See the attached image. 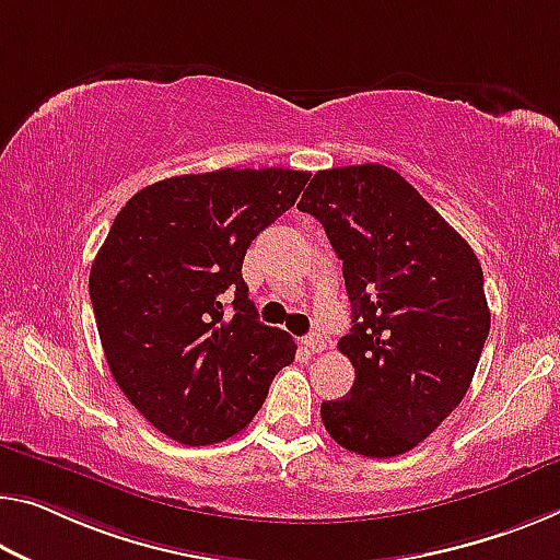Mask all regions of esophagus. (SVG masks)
Instances as JSON below:
<instances>
[{"instance_id": "esophagus-1", "label": "esophagus", "mask_w": 560, "mask_h": 560, "mask_svg": "<svg viewBox=\"0 0 560 560\" xmlns=\"http://www.w3.org/2000/svg\"><path fill=\"white\" fill-rule=\"evenodd\" d=\"M303 346H305L310 352H323L325 346H328V342H325V338H323L320 332H310L307 338L303 340Z\"/></svg>"}]
</instances>
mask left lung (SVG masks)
<instances>
[{"label":"left lung","instance_id":"obj_1","mask_svg":"<svg viewBox=\"0 0 560 560\" xmlns=\"http://www.w3.org/2000/svg\"><path fill=\"white\" fill-rule=\"evenodd\" d=\"M298 210L325 228L352 310L338 348L355 368L320 416L335 443L368 458L408 453L468 393L490 330L483 270L470 245L398 172H315Z\"/></svg>","mask_w":560,"mask_h":560}]
</instances>
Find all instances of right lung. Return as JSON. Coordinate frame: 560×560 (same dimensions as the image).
I'll use <instances>...</instances> for the list:
<instances>
[{
	"label": "right lung",
	"mask_w": 560,
	"mask_h": 560,
	"mask_svg": "<svg viewBox=\"0 0 560 560\" xmlns=\"http://www.w3.org/2000/svg\"><path fill=\"white\" fill-rule=\"evenodd\" d=\"M307 179L285 167L167 177L112 222L90 272L94 320L119 390L172 441L240 433L295 360V340L257 320L243 260Z\"/></svg>",
	"instance_id": "right-lung-1"
}]
</instances>
